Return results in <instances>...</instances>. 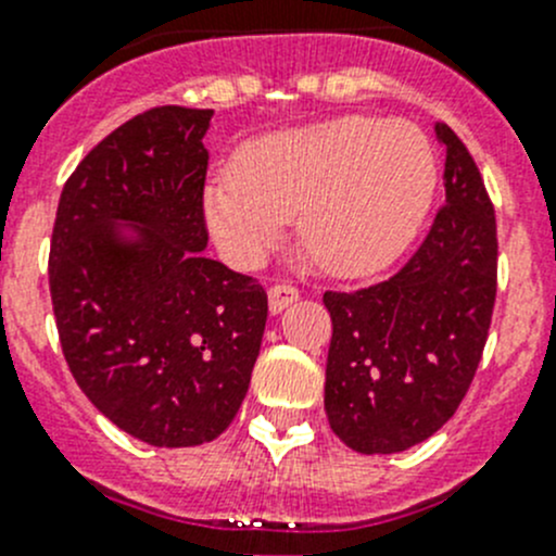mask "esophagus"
<instances>
[{
	"label": "esophagus",
	"mask_w": 556,
	"mask_h": 556,
	"mask_svg": "<svg viewBox=\"0 0 556 556\" xmlns=\"http://www.w3.org/2000/svg\"><path fill=\"white\" fill-rule=\"evenodd\" d=\"M293 301H299V290H295L293 285L279 282V285H271V288H268V306H271L274 314L288 309Z\"/></svg>",
	"instance_id": "1"
}]
</instances>
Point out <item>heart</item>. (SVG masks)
Wrapping results in <instances>:
<instances>
[{"mask_svg": "<svg viewBox=\"0 0 556 556\" xmlns=\"http://www.w3.org/2000/svg\"><path fill=\"white\" fill-rule=\"evenodd\" d=\"M435 179L433 144L414 123L341 117L250 144L206 190V223L237 261H255L299 217L306 255L357 277L412 242Z\"/></svg>", "mask_w": 556, "mask_h": 556, "instance_id": "b5f03b06", "label": "heart"}]
</instances>
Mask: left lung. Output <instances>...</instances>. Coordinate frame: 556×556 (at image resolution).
Returning <instances> with one entry per match:
<instances>
[{
  "label": "left lung",
  "mask_w": 556,
  "mask_h": 556,
  "mask_svg": "<svg viewBox=\"0 0 556 556\" xmlns=\"http://www.w3.org/2000/svg\"><path fill=\"white\" fill-rule=\"evenodd\" d=\"M435 134L446 148V201L422 244L382 282L323 295L333 323L325 412L363 454L422 444L452 419L495 309V206L463 139L441 121Z\"/></svg>",
  "instance_id": "left-lung-1"
}]
</instances>
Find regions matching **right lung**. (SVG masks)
I'll return each mask as SVG.
<instances>
[{
  "mask_svg": "<svg viewBox=\"0 0 556 556\" xmlns=\"http://www.w3.org/2000/svg\"><path fill=\"white\" fill-rule=\"evenodd\" d=\"M210 117L164 104L106 134L64 182L50 237L66 366L150 446H199L233 422L266 328L263 285L201 252Z\"/></svg>",
  "mask_w": 556,
  "mask_h": 556,
  "instance_id": "add662e5",
  "label": "right lung"
}]
</instances>
